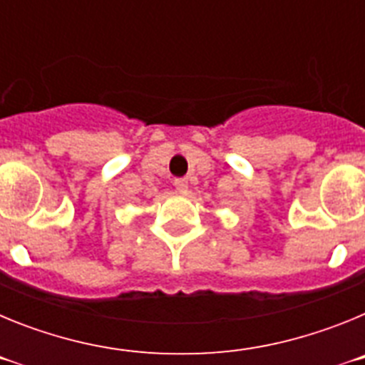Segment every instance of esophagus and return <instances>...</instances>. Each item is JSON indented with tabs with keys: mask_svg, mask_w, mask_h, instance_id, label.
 Instances as JSON below:
<instances>
[{
	"mask_svg": "<svg viewBox=\"0 0 365 365\" xmlns=\"http://www.w3.org/2000/svg\"><path fill=\"white\" fill-rule=\"evenodd\" d=\"M173 186H175V190L179 193L188 192V180H186V179H175V180H173Z\"/></svg>",
	"mask_w": 365,
	"mask_h": 365,
	"instance_id": "obj_1",
	"label": "esophagus"
}]
</instances>
